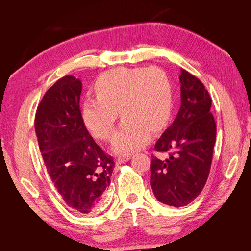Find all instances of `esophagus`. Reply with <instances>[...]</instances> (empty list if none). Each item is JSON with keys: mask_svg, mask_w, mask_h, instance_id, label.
Masks as SVG:
<instances>
[{"mask_svg": "<svg viewBox=\"0 0 251 251\" xmlns=\"http://www.w3.org/2000/svg\"><path fill=\"white\" fill-rule=\"evenodd\" d=\"M131 159V157L130 156H126V157H121V158H119L118 160L116 161V165H119V164H121V163H125V162H127L128 160H130Z\"/></svg>", "mask_w": 251, "mask_h": 251, "instance_id": "34e87169", "label": "esophagus"}]
</instances>
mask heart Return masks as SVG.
Returning <instances> with one entry per match:
<instances>
[{"instance_id": "heart-1", "label": "heart", "mask_w": 251, "mask_h": 251, "mask_svg": "<svg viewBox=\"0 0 251 251\" xmlns=\"http://www.w3.org/2000/svg\"><path fill=\"white\" fill-rule=\"evenodd\" d=\"M96 98L81 105V121L93 137L109 140L118 117L124 124L112 141L117 155L141 149L168 127L174 111L170 77L160 68L118 67L102 73L95 81Z\"/></svg>"}]
</instances>
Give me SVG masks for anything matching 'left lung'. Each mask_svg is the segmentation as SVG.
<instances>
[{"label": "left lung", "mask_w": 251, "mask_h": 251, "mask_svg": "<svg viewBox=\"0 0 251 251\" xmlns=\"http://www.w3.org/2000/svg\"><path fill=\"white\" fill-rule=\"evenodd\" d=\"M181 107L155 144L169 157H151V187L158 201L174 207L193 202L206 183L216 142L211 98L203 83L181 69Z\"/></svg>", "instance_id": "1"}]
</instances>
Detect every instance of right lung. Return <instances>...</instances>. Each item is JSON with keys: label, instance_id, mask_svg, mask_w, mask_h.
Masks as SVG:
<instances>
[{"label": "right lung", "instance_id": "obj_1", "mask_svg": "<svg viewBox=\"0 0 251 251\" xmlns=\"http://www.w3.org/2000/svg\"><path fill=\"white\" fill-rule=\"evenodd\" d=\"M82 83L72 75L58 79L37 107L34 126L45 166L65 203L80 215L100 209L114 164L83 126Z\"/></svg>", "mask_w": 251, "mask_h": 251}]
</instances>
